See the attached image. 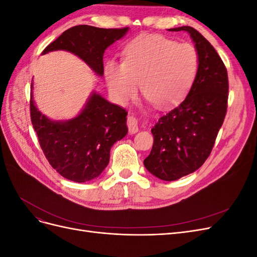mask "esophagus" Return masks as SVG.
<instances>
[{
    "instance_id": "34e87169",
    "label": "esophagus",
    "mask_w": 257,
    "mask_h": 257,
    "mask_svg": "<svg viewBox=\"0 0 257 257\" xmlns=\"http://www.w3.org/2000/svg\"><path fill=\"white\" fill-rule=\"evenodd\" d=\"M127 127L130 134H135L138 132V123L134 116H128L127 118Z\"/></svg>"
}]
</instances>
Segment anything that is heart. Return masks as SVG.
<instances>
[{
    "instance_id": "heart-1",
    "label": "heart",
    "mask_w": 257,
    "mask_h": 257,
    "mask_svg": "<svg viewBox=\"0 0 257 257\" xmlns=\"http://www.w3.org/2000/svg\"><path fill=\"white\" fill-rule=\"evenodd\" d=\"M197 71L198 56L193 46L160 35H143L126 46L123 62H106L104 76L119 104L134 98L142 82L147 99L167 108L188 94Z\"/></svg>"
}]
</instances>
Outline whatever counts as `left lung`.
Here are the masks:
<instances>
[{
    "mask_svg": "<svg viewBox=\"0 0 257 257\" xmlns=\"http://www.w3.org/2000/svg\"><path fill=\"white\" fill-rule=\"evenodd\" d=\"M185 31L195 45L198 71L183 102L151 128L154 143L145 167L164 181H175L197 170L211 153L226 114L228 77L213 46L192 27Z\"/></svg>",
    "mask_w": 257,
    "mask_h": 257,
    "instance_id": "8db88e82",
    "label": "left lung"
}]
</instances>
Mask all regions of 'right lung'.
<instances>
[{
	"instance_id": "obj_1",
	"label": "right lung",
	"mask_w": 257,
	"mask_h": 257,
	"mask_svg": "<svg viewBox=\"0 0 257 257\" xmlns=\"http://www.w3.org/2000/svg\"><path fill=\"white\" fill-rule=\"evenodd\" d=\"M128 28L102 29L87 25L66 30L42 54L65 50L81 59L97 76L104 75L105 50L127 33ZM31 83V120L50 165L68 180L87 182L109 163L113 144L127 134V112L93 91L81 111L72 119L52 120L38 110Z\"/></svg>"
}]
</instances>
